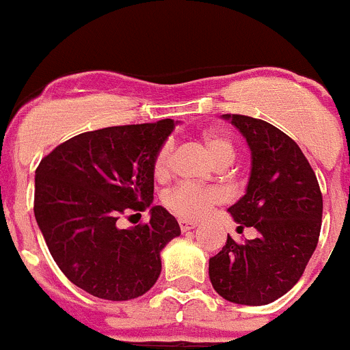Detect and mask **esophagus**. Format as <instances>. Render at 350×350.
Segmentation results:
<instances>
[{
    "label": "esophagus",
    "instance_id": "1",
    "mask_svg": "<svg viewBox=\"0 0 350 350\" xmlns=\"http://www.w3.org/2000/svg\"><path fill=\"white\" fill-rule=\"evenodd\" d=\"M196 226H198V222H196V220H185V219L179 220V227H181L183 232H185V230L195 229Z\"/></svg>",
    "mask_w": 350,
    "mask_h": 350
}]
</instances>
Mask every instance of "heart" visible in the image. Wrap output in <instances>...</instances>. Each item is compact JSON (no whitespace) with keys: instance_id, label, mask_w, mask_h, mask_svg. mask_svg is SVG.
<instances>
[{"instance_id":"b5f03b06","label":"heart","mask_w":350,"mask_h":350,"mask_svg":"<svg viewBox=\"0 0 350 350\" xmlns=\"http://www.w3.org/2000/svg\"><path fill=\"white\" fill-rule=\"evenodd\" d=\"M208 155L217 165H229L236 157L234 144L217 131H205L202 135ZM172 142L167 140L159 147L152 159V172L157 179H164L171 169ZM164 205L183 219H198L215 203L222 202V193L215 188H198L193 185H179L169 189L162 198Z\"/></svg>"}]
</instances>
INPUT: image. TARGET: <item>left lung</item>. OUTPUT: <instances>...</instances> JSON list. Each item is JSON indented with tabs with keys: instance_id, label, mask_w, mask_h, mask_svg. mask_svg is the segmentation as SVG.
Segmentation results:
<instances>
[{
	"instance_id": "1",
	"label": "left lung",
	"mask_w": 350,
	"mask_h": 350,
	"mask_svg": "<svg viewBox=\"0 0 350 350\" xmlns=\"http://www.w3.org/2000/svg\"><path fill=\"white\" fill-rule=\"evenodd\" d=\"M251 148L246 195L229 208L239 227L258 237L236 243L227 234L210 258L213 289L236 304L263 306L293 289L317 250L323 196L310 162L284 131L256 118L224 114Z\"/></svg>"
}]
</instances>
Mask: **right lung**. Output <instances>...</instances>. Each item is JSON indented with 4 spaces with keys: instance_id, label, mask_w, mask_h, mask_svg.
<instances>
[{
    "instance_id": "add662e5",
    "label": "right lung",
    "mask_w": 350,
    "mask_h": 350,
    "mask_svg": "<svg viewBox=\"0 0 350 350\" xmlns=\"http://www.w3.org/2000/svg\"><path fill=\"white\" fill-rule=\"evenodd\" d=\"M174 123L124 124L80 133L36 169L33 215L49 253L70 282L100 299L128 301L161 275V251L181 234L164 206L150 220L120 229L124 213L154 200L152 159Z\"/></svg>"
}]
</instances>
